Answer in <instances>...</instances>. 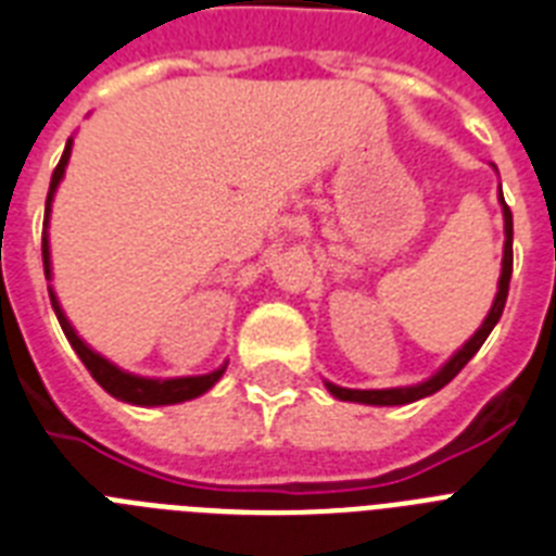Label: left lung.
<instances>
[{
    "label": "left lung",
    "mask_w": 556,
    "mask_h": 556,
    "mask_svg": "<svg viewBox=\"0 0 556 556\" xmlns=\"http://www.w3.org/2000/svg\"><path fill=\"white\" fill-rule=\"evenodd\" d=\"M500 199H503V192H500ZM503 218H506V247H503V273H500V289H497V298H494L492 312H489V318L483 320V327L477 329L475 338H471L466 346H463L457 355L448 361L443 369L434 375L432 380H426L420 387H406V389H343V387H332L327 383L329 392L338 397V401H355V403H369V406H401V403H412V401H420L426 394H434L438 389H443L448 380L463 369V366L469 364L471 357L477 355V350L483 346L485 338L492 334L494 324L500 320L503 315V306H506V298H508V281H511V264H515V252H511V238H515V224H511V210L508 204L503 201Z\"/></svg>",
    "instance_id": "left-lung-1"
}]
</instances>
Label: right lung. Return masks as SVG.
I'll return each mask as SVG.
<instances>
[{"label": "right lung", "mask_w": 556, "mask_h": 556, "mask_svg": "<svg viewBox=\"0 0 556 556\" xmlns=\"http://www.w3.org/2000/svg\"><path fill=\"white\" fill-rule=\"evenodd\" d=\"M71 144H73V141H67L62 159H59L56 169H53V178H50L48 204H45V227H48L50 201H53V192H56L59 181H62V176H64V167H67V159H71ZM41 261H45V275L50 278L48 232L41 236ZM50 304H53V309H56L59 324H62L64 334H67V341H71V346L76 350V355L81 357V364H85L87 371L93 375L96 383H99L104 392L113 394V397H118V401L136 403V406H167V403L190 401V397H199V394H204L206 389L213 387L215 380L222 378L224 369H227V366H222V369L210 371V375H199V378H173V380L136 378V375H127V371H122L118 366H113L110 361H104L102 355H96L90 346H85V343H81L79 334L73 332V327L67 324V318H64V312H62V306H59L56 295H53V289H50Z\"/></svg>", "instance_id": "right-lung-1"}]
</instances>
